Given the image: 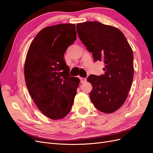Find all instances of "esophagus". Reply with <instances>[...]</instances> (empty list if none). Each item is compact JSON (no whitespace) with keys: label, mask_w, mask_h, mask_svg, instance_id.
<instances>
[{"label":"esophagus","mask_w":153,"mask_h":153,"mask_svg":"<svg viewBox=\"0 0 153 153\" xmlns=\"http://www.w3.org/2000/svg\"><path fill=\"white\" fill-rule=\"evenodd\" d=\"M86 81H87V79L85 78H80V82L82 84H83V83H85Z\"/></svg>","instance_id":"1"}]
</instances>
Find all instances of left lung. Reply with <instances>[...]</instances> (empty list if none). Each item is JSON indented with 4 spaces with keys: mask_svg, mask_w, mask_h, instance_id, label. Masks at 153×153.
Returning <instances> with one entry per match:
<instances>
[{
    "mask_svg": "<svg viewBox=\"0 0 153 153\" xmlns=\"http://www.w3.org/2000/svg\"><path fill=\"white\" fill-rule=\"evenodd\" d=\"M76 30L94 61L105 64V75H91L87 79L92 86V103L103 113L114 112L125 102L132 84L133 50L123 32L115 27L86 22L77 24Z\"/></svg>",
    "mask_w": 153,
    "mask_h": 153,
    "instance_id": "left-lung-1",
    "label": "left lung"
}]
</instances>
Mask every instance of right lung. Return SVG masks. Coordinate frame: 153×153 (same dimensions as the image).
I'll list each match as a JSON object with an SVG mask.
<instances>
[{
    "mask_svg": "<svg viewBox=\"0 0 153 153\" xmlns=\"http://www.w3.org/2000/svg\"><path fill=\"white\" fill-rule=\"evenodd\" d=\"M75 25L61 24L45 27L36 36L27 53L26 85L37 107L51 119L65 117L70 111L78 78L69 75L64 59L69 46L76 39Z\"/></svg>",
    "mask_w": 153,
    "mask_h": 153,
    "instance_id": "add662e5",
    "label": "right lung"
}]
</instances>
